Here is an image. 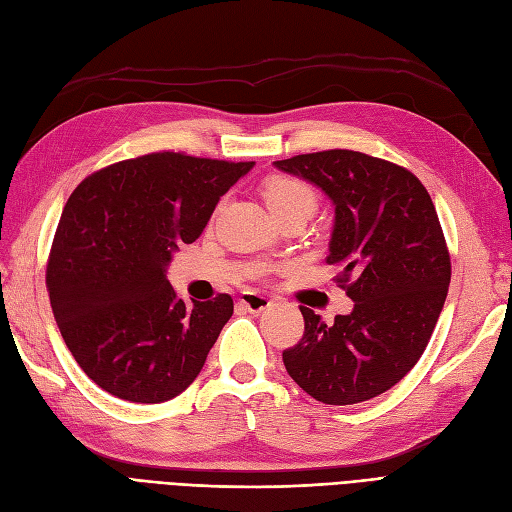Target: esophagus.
Listing matches in <instances>:
<instances>
[{"label": "esophagus", "instance_id": "1", "mask_svg": "<svg viewBox=\"0 0 512 512\" xmlns=\"http://www.w3.org/2000/svg\"><path fill=\"white\" fill-rule=\"evenodd\" d=\"M239 303H241V307L247 309V312L260 314L262 309H267L271 305V299L265 297V294H258V292H243Z\"/></svg>", "mask_w": 512, "mask_h": 512}]
</instances>
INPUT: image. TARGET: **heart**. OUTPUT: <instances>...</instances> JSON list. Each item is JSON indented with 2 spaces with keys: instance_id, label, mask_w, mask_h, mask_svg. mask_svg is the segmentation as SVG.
<instances>
[{
  "instance_id": "heart-1",
  "label": "heart",
  "mask_w": 512,
  "mask_h": 512,
  "mask_svg": "<svg viewBox=\"0 0 512 512\" xmlns=\"http://www.w3.org/2000/svg\"><path fill=\"white\" fill-rule=\"evenodd\" d=\"M262 196L275 218H282L288 213H312L318 203L316 190L305 179L294 175H271L262 183ZM262 269H256L260 275Z\"/></svg>"
}]
</instances>
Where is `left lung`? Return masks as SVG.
I'll return each mask as SVG.
<instances>
[{
	"label": "left lung",
	"mask_w": 512,
	"mask_h": 512,
	"mask_svg": "<svg viewBox=\"0 0 512 512\" xmlns=\"http://www.w3.org/2000/svg\"><path fill=\"white\" fill-rule=\"evenodd\" d=\"M316 183L335 205L327 265L354 301L324 322L299 305L305 331L284 350L290 378L329 406L389 391L418 363L451 284V254L425 185L408 168L352 149L277 160Z\"/></svg>",
	"instance_id": "1"
}]
</instances>
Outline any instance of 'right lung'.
Instances as JSON below:
<instances>
[{
	"instance_id": "add662e5",
	"label": "right lung",
	"mask_w": 512,
	"mask_h": 512,
	"mask_svg": "<svg viewBox=\"0 0 512 512\" xmlns=\"http://www.w3.org/2000/svg\"><path fill=\"white\" fill-rule=\"evenodd\" d=\"M252 166L156 151L104 166L70 194L46 290L74 361L106 393L162 404L200 374L235 305L230 294L185 303L164 271Z\"/></svg>"
}]
</instances>
